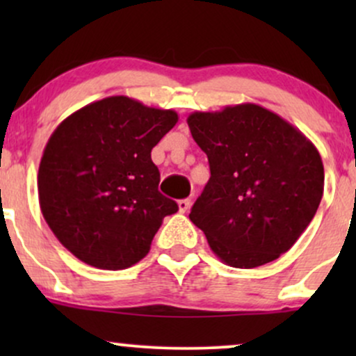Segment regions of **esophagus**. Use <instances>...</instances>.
<instances>
[{"label":"esophagus","mask_w":356,"mask_h":356,"mask_svg":"<svg viewBox=\"0 0 356 356\" xmlns=\"http://www.w3.org/2000/svg\"><path fill=\"white\" fill-rule=\"evenodd\" d=\"M177 206H179V212H187L189 211V207H191V199H181V201L177 202Z\"/></svg>","instance_id":"esophagus-1"}]
</instances>
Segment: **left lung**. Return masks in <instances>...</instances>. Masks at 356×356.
I'll use <instances>...</instances> for the list:
<instances>
[{"label": "left lung", "mask_w": 356, "mask_h": 356, "mask_svg": "<svg viewBox=\"0 0 356 356\" xmlns=\"http://www.w3.org/2000/svg\"><path fill=\"white\" fill-rule=\"evenodd\" d=\"M211 177L189 219L222 263L257 268L288 251L316 214L325 169L313 142L256 104L187 117Z\"/></svg>", "instance_id": "obj_1"}]
</instances>
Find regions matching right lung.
Returning <instances> with one entry per match:
<instances>
[{
    "label": "right lung",
    "instance_id": "add662e5",
    "mask_svg": "<svg viewBox=\"0 0 356 356\" xmlns=\"http://www.w3.org/2000/svg\"><path fill=\"white\" fill-rule=\"evenodd\" d=\"M174 110L117 95L76 110L48 138L38 169L43 218L73 256L125 269L147 256L177 202L159 192L150 152L177 124Z\"/></svg>",
    "mask_w": 356,
    "mask_h": 356
}]
</instances>
